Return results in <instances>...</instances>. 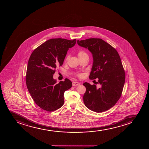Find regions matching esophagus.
<instances>
[{
	"label": "esophagus",
	"instance_id": "34e87169",
	"mask_svg": "<svg viewBox=\"0 0 149 149\" xmlns=\"http://www.w3.org/2000/svg\"><path fill=\"white\" fill-rule=\"evenodd\" d=\"M79 85H80V83L79 82H76V81L72 82V86H78Z\"/></svg>",
	"mask_w": 149,
	"mask_h": 149
}]
</instances>
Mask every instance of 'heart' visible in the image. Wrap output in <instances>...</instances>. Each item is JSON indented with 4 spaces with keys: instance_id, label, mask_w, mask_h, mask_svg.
I'll use <instances>...</instances> for the list:
<instances>
[{
    "instance_id": "1",
    "label": "heart",
    "mask_w": 149,
    "mask_h": 149,
    "mask_svg": "<svg viewBox=\"0 0 149 149\" xmlns=\"http://www.w3.org/2000/svg\"><path fill=\"white\" fill-rule=\"evenodd\" d=\"M77 56H79V58H84L85 57H88V55L86 53V52L84 51V50H80L77 52ZM68 56H67L65 59V61H67V60H68ZM77 76L79 77H82V74H78Z\"/></svg>"
}]
</instances>
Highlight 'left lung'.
Returning <instances> with one entry per match:
<instances>
[{
  "label": "left lung",
  "mask_w": 149,
  "mask_h": 149,
  "mask_svg": "<svg viewBox=\"0 0 149 149\" xmlns=\"http://www.w3.org/2000/svg\"><path fill=\"white\" fill-rule=\"evenodd\" d=\"M77 42L92 54L93 62L89 78L98 79L96 82L100 84L96 88L95 84H83L86 87L84 103L96 112L106 111L118 101L125 84V71L120 56L115 48L101 39L90 38Z\"/></svg>",
  "instance_id": "8db88e82"
}]
</instances>
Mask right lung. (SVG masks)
Returning a JSON list of instances; mask_svg holds the SVG:
<instances>
[{"mask_svg": "<svg viewBox=\"0 0 149 149\" xmlns=\"http://www.w3.org/2000/svg\"><path fill=\"white\" fill-rule=\"evenodd\" d=\"M76 41L51 39L35 49L30 56L26 85L35 102L43 110L51 112L63 105L64 93L71 88L72 82L65 79L56 84L53 75L57 67L63 64L67 52Z\"/></svg>", "mask_w": 149, "mask_h": 149, "instance_id": "add662e5", "label": "right lung"}]
</instances>
